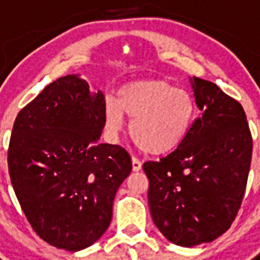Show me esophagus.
Returning <instances> with one entry per match:
<instances>
[{"mask_svg":"<svg viewBox=\"0 0 260 260\" xmlns=\"http://www.w3.org/2000/svg\"><path fill=\"white\" fill-rule=\"evenodd\" d=\"M142 169V162L139 160L138 158H132V170L134 171H139Z\"/></svg>","mask_w":260,"mask_h":260,"instance_id":"obj_1","label":"esophagus"}]
</instances>
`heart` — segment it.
I'll use <instances>...</instances> for the list:
<instances>
[{"instance_id":"1","label":"heart","mask_w":260,"mask_h":260,"mask_svg":"<svg viewBox=\"0 0 260 260\" xmlns=\"http://www.w3.org/2000/svg\"><path fill=\"white\" fill-rule=\"evenodd\" d=\"M124 116L132 120L131 135L140 150L165 155L177 150L187 138L196 102L187 90L167 81H136L118 90L117 101H106L105 122L110 134L121 132Z\"/></svg>"}]
</instances>
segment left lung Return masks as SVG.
Returning <instances> with one entry per match:
<instances>
[{
  "label": "left lung",
  "instance_id": "obj_1",
  "mask_svg": "<svg viewBox=\"0 0 260 260\" xmlns=\"http://www.w3.org/2000/svg\"><path fill=\"white\" fill-rule=\"evenodd\" d=\"M191 86L201 117L177 150L143 165L155 225L182 247L209 243L228 231L246 193L252 156L243 106L213 82L193 77Z\"/></svg>",
  "mask_w": 260,
  "mask_h": 260
}]
</instances>
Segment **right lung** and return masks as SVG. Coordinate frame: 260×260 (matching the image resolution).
<instances>
[{
	"instance_id": "1",
	"label": "right lung",
	"mask_w": 260,
	"mask_h": 260,
	"mask_svg": "<svg viewBox=\"0 0 260 260\" xmlns=\"http://www.w3.org/2000/svg\"><path fill=\"white\" fill-rule=\"evenodd\" d=\"M105 97L78 75L58 78L18 112L8 150L14 193L34 231L74 252L101 238L132 170L125 148L100 143Z\"/></svg>"
}]
</instances>
